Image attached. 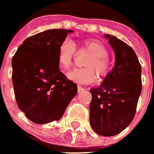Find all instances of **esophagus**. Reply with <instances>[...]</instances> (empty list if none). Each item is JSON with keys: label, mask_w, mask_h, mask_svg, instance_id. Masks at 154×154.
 <instances>
[{"label": "esophagus", "mask_w": 154, "mask_h": 154, "mask_svg": "<svg viewBox=\"0 0 154 154\" xmlns=\"http://www.w3.org/2000/svg\"><path fill=\"white\" fill-rule=\"evenodd\" d=\"M84 88L82 87V86H80V85H78V92H81V91H84Z\"/></svg>", "instance_id": "esophagus-1"}]
</instances>
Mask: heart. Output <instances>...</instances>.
Instances as JSON below:
<instances>
[{
  "label": "heart",
  "mask_w": 154,
  "mask_h": 154,
  "mask_svg": "<svg viewBox=\"0 0 154 154\" xmlns=\"http://www.w3.org/2000/svg\"><path fill=\"white\" fill-rule=\"evenodd\" d=\"M79 50H86L91 56L85 63L86 68L75 69L67 75L70 80L78 84H91L97 79L95 70L102 77L108 75L110 61L108 57V48L103 43L97 40H86L82 43ZM75 54L76 47L73 41L66 39L61 43L57 52V62L62 69H69Z\"/></svg>",
  "instance_id": "obj_1"
}]
</instances>
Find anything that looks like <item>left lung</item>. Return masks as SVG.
Instances as JSON below:
<instances>
[{
	"mask_svg": "<svg viewBox=\"0 0 154 154\" xmlns=\"http://www.w3.org/2000/svg\"><path fill=\"white\" fill-rule=\"evenodd\" d=\"M115 54V64L97 88L91 89L90 124L97 134L112 137L131 124L142 92V66L131 46L105 35Z\"/></svg>",
	"mask_w": 154,
	"mask_h": 154,
	"instance_id": "1",
	"label": "left lung"
}]
</instances>
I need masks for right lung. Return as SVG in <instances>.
<instances>
[{"instance_id": "right-lung-1", "label": "right lung", "mask_w": 154, "mask_h": 154, "mask_svg": "<svg viewBox=\"0 0 154 154\" xmlns=\"http://www.w3.org/2000/svg\"><path fill=\"white\" fill-rule=\"evenodd\" d=\"M71 29H48L27 38L12 60L18 108L35 124L59 120L77 93V85L59 69L57 52Z\"/></svg>"}]
</instances>
